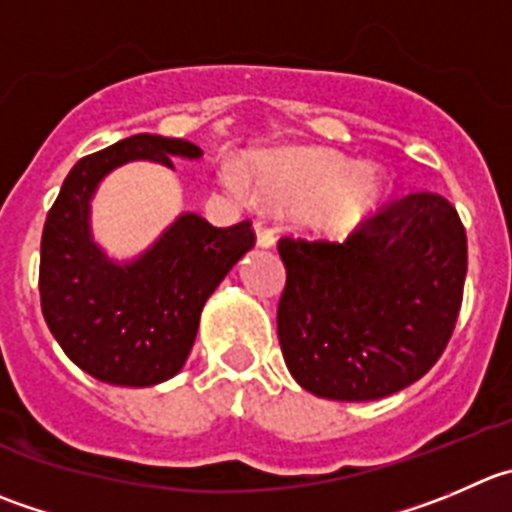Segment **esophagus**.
<instances>
[{"label":"esophagus","instance_id":"obj_1","mask_svg":"<svg viewBox=\"0 0 512 512\" xmlns=\"http://www.w3.org/2000/svg\"><path fill=\"white\" fill-rule=\"evenodd\" d=\"M253 231H256V243H259L261 248H271L276 243V236L274 231H271L269 226H266L264 221H256L253 223Z\"/></svg>","mask_w":512,"mask_h":512}]
</instances>
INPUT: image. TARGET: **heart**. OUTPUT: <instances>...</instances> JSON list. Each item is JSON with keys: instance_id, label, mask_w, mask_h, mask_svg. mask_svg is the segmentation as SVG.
<instances>
[{"instance_id": "heart-1", "label": "heart", "mask_w": 512, "mask_h": 512, "mask_svg": "<svg viewBox=\"0 0 512 512\" xmlns=\"http://www.w3.org/2000/svg\"><path fill=\"white\" fill-rule=\"evenodd\" d=\"M223 183L233 193L248 186L236 165H223ZM253 191L261 201L304 208L306 223L326 236H344L369 216L387 193V175L374 165L324 148L264 153L251 163Z\"/></svg>"}]
</instances>
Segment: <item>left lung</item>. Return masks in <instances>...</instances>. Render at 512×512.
I'll use <instances>...</instances> for the list:
<instances>
[{
	"mask_svg": "<svg viewBox=\"0 0 512 512\" xmlns=\"http://www.w3.org/2000/svg\"><path fill=\"white\" fill-rule=\"evenodd\" d=\"M279 256L281 352L316 397H387L445 352L462 306L467 236L440 193L389 198L344 243L281 236Z\"/></svg>",
	"mask_w": 512,
	"mask_h": 512,
	"instance_id": "8db88e82",
	"label": "left lung"
}]
</instances>
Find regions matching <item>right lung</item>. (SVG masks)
Listing matches in <instances>:
<instances>
[{
  "instance_id": "1",
  "label": "right lung",
  "mask_w": 512,
  "mask_h": 512,
  "mask_svg": "<svg viewBox=\"0 0 512 512\" xmlns=\"http://www.w3.org/2000/svg\"><path fill=\"white\" fill-rule=\"evenodd\" d=\"M170 155L198 158L201 148L143 133L85 155L67 173L42 228V316L62 352L100 382L150 387L178 374L203 304L256 243L251 221L218 228L186 213L135 264L105 259L87 228L95 186L128 160L173 168Z\"/></svg>"
}]
</instances>
